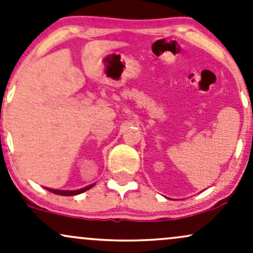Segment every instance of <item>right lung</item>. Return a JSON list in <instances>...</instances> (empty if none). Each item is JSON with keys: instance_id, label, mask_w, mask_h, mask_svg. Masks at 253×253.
I'll list each match as a JSON object with an SVG mask.
<instances>
[{"instance_id": "obj_1", "label": "right lung", "mask_w": 253, "mask_h": 253, "mask_svg": "<svg viewBox=\"0 0 253 253\" xmlns=\"http://www.w3.org/2000/svg\"><path fill=\"white\" fill-rule=\"evenodd\" d=\"M95 183H91V185H88L86 187H84V188H80V189H77V191H61V189H53V188H48V187H44L45 189H47L48 192H52L54 193V194L57 195H64V196H74V195H78V194H81V193L88 191V189H90L91 187H94Z\"/></svg>"}]
</instances>
